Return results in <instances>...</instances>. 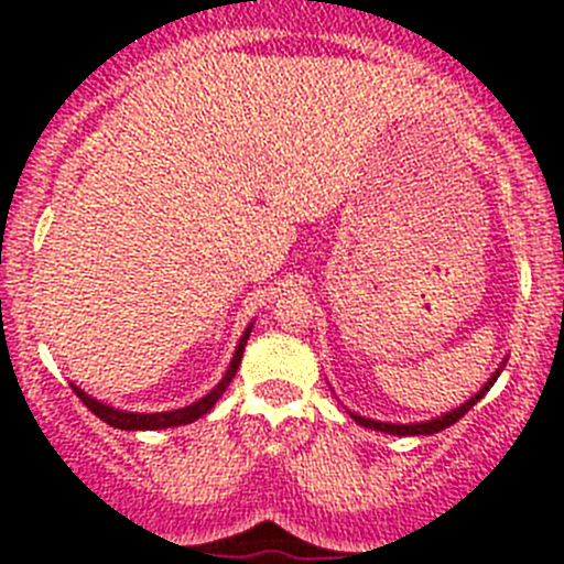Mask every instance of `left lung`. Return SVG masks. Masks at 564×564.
<instances>
[{
	"instance_id": "obj_1",
	"label": "left lung",
	"mask_w": 564,
	"mask_h": 564,
	"mask_svg": "<svg viewBox=\"0 0 564 564\" xmlns=\"http://www.w3.org/2000/svg\"><path fill=\"white\" fill-rule=\"evenodd\" d=\"M497 382V377H491L488 379V384L486 388H482L480 392H477L475 398H469V401L464 403V406H458V409H453V412H447V414H442V417H436V420H429V423H412V425H395V423H379V420H368V417H360V414H351V417H355V423H360V425H366V429H373V431H384V434H398V436H429V434H436V431H445L447 425H453V423H458L460 417H464L466 412H469L471 406H475L477 401H480L482 395H486V390L491 388V384Z\"/></svg>"
}]
</instances>
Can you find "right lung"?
Segmentation results:
<instances>
[{"label":"right lung","instance_id":"right-lung-1","mask_svg":"<svg viewBox=\"0 0 564 564\" xmlns=\"http://www.w3.org/2000/svg\"><path fill=\"white\" fill-rule=\"evenodd\" d=\"M248 335H250V327L246 329V335L240 338V344H237V351H235V360H231L229 371H226V377L220 379L218 388L209 390L207 395L198 398L196 403H191V406L185 409H174V412H155V414H139V412H122V409H113V406H106V403L95 401V398H89L87 392L76 390V395L82 398L84 406L89 409V412L98 414L100 420L108 425H113V429H122V431H158V429H174V425H187L193 423V420H198L202 414H207L209 409L218 403V398L224 395V390L229 388V382L235 379L237 368H240V360H242V351H246V344H248Z\"/></svg>","mask_w":564,"mask_h":564}]
</instances>
